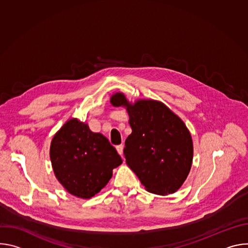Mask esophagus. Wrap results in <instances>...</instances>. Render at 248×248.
Here are the masks:
<instances>
[{
    "mask_svg": "<svg viewBox=\"0 0 248 248\" xmlns=\"http://www.w3.org/2000/svg\"><path fill=\"white\" fill-rule=\"evenodd\" d=\"M116 149H117L118 153H119L121 156H123V152H124V145H123V144L118 145V146L116 147Z\"/></svg>",
    "mask_w": 248,
    "mask_h": 248,
    "instance_id": "obj_1",
    "label": "esophagus"
}]
</instances>
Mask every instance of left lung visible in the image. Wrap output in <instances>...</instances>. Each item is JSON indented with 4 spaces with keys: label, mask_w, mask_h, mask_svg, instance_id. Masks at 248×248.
Listing matches in <instances>:
<instances>
[{
    "label": "left lung",
    "mask_w": 248,
    "mask_h": 248,
    "mask_svg": "<svg viewBox=\"0 0 248 248\" xmlns=\"http://www.w3.org/2000/svg\"><path fill=\"white\" fill-rule=\"evenodd\" d=\"M111 104L126 108L129 116L132 132L124 149L127 166L147 191L159 195L175 192L186 180L193 159L192 138L185 123L156 100L130 104L118 92Z\"/></svg>",
    "instance_id": "1"
}]
</instances>
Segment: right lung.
I'll return each mask as SVG.
<instances>
[{
	"label": "right lung",
	"instance_id": "obj_1",
	"mask_svg": "<svg viewBox=\"0 0 248 248\" xmlns=\"http://www.w3.org/2000/svg\"><path fill=\"white\" fill-rule=\"evenodd\" d=\"M50 158L57 180L67 192L88 199L100 192L123 160L101 133L78 119L67 121L52 139Z\"/></svg>",
	"mask_w": 248,
	"mask_h": 248
}]
</instances>
